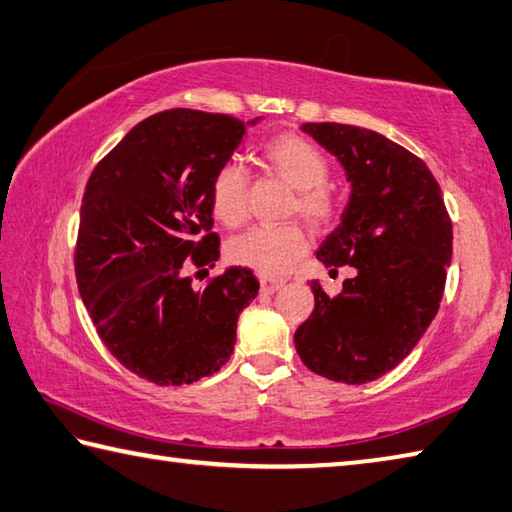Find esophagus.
<instances>
[{"label": "esophagus", "instance_id": "1", "mask_svg": "<svg viewBox=\"0 0 512 512\" xmlns=\"http://www.w3.org/2000/svg\"><path fill=\"white\" fill-rule=\"evenodd\" d=\"M286 284V280L282 277H273V275H259V288H262V293H275L280 291V288Z\"/></svg>", "mask_w": 512, "mask_h": 512}]
</instances>
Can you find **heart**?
<instances>
[{"mask_svg":"<svg viewBox=\"0 0 512 512\" xmlns=\"http://www.w3.org/2000/svg\"><path fill=\"white\" fill-rule=\"evenodd\" d=\"M262 159L282 181L295 188L293 215L313 228H329L338 219L340 199L327 185L329 161L300 134H275L262 145ZM212 215L226 228H239L250 215L248 176L239 163L219 167L210 185ZM309 237L300 224L255 226L228 244V259L264 275H280L304 255Z\"/></svg>","mask_w":512,"mask_h":512,"instance_id":"b5f03b06","label":"heart"}]
</instances>
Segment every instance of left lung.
Returning a JSON list of instances; mask_svg holds the SVG:
<instances>
[{"label":"left lung","mask_w":512,"mask_h":512,"mask_svg":"<svg viewBox=\"0 0 512 512\" xmlns=\"http://www.w3.org/2000/svg\"><path fill=\"white\" fill-rule=\"evenodd\" d=\"M345 167L351 194L318 255L356 275L329 297L311 282L315 309L295 331L306 367L362 385L394 369L439 311L452 259V221L427 165L383 134L340 123H304Z\"/></svg>","instance_id":"1"}]
</instances>
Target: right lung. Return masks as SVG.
Instances as JSON below:
<instances>
[{
	"mask_svg": "<svg viewBox=\"0 0 512 512\" xmlns=\"http://www.w3.org/2000/svg\"><path fill=\"white\" fill-rule=\"evenodd\" d=\"M167 109L138 123L94 172L80 206L76 280L120 365L154 385H188L226 365L237 318L259 282L232 266L203 288L188 268L215 266L210 185L248 125Z\"/></svg>",
	"mask_w": 512,
	"mask_h": 512,
	"instance_id": "add662e5",
	"label": "right lung"
}]
</instances>
